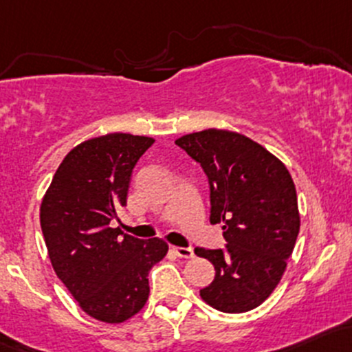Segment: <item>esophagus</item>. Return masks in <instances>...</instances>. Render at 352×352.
<instances>
[{"mask_svg":"<svg viewBox=\"0 0 352 352\" xmlns=\"http://www.w3.org/2000/svg\"><path fill=\"white\" fill-rule=\"evenodd\" d=\"M172 250L177 254V256L182 257V258L194 257V250H192L190 247H177V245H173Z\"/></svg>","mask_w":352,"mask_h":352,"instance_id":"esophagus-1","label":"esophagus"}]
</instances>
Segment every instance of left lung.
<instances>
[{
	"label": "left lung",
	"mask_w": 352,
	"mask_h": 352,
	"mask_svg": "<svg viewBox=\"0 0 352 352\" xmlns=\"http://www.w3.org/2000/svg\"><path fill=\"white\" fill-rule=\"evenodd\" d=\"M207 175L210 223H222L226 247H195L215 277L200 296L239 314L261 306L283 277L299 235L296 185L279 158L241 133L208 129L175 140Z\"/></svg>",
	"instance_id": "8db88e82"
}]
</instances>
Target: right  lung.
<instances>
[{
    "label": "right lung",
    "mask_w": 352,
    "mask_h": 352,
    "mask_svg": "<svg viewBox=\"0 0 352 352\" xmlns=\"http://www.w3.org/2000/svg\"><path fill=\"white\" fill-rule=\"evenodd\" d=\"M153 138L108 133L72 150L40 208L50 261L80 307L102 322H123L148 299V272L167 254L162 239L111 229L126 204L132 170Z\"/></svg>",
    "instance_id": "right-lung-1"
}]
</instances>
